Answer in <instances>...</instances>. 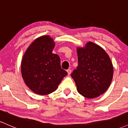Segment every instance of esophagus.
<instances>
[{
    "mask_svg": "<svg viewBox=\"0 0 128 128\" xmlns=\"http://www.w3.org/2000/svg\"><path fill=\"white\" fill-rule=\"evenodd\" d=\"M67 73H68V75H70V74H71V72H72L71 70H70V69H68V70H67Z\"/></svg>",
    "mask_w": 128,
    "mask_h": 128,
    "instance_id": "1",
    "label": "esophagus"
}]
</instances>
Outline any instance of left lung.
<instances>
[{
  "label": "left lung",
  "mask_w": 128,
  "mask_h": 128,
  "mask_svg": "<svg viewBox=\"0 0 128 128\" xmlns=\"http://www.w3.org/2000/svg\"><path fill=\"white\" fill-rule=\"evenodd\" d=\"M78 66L71 76L78 92L88 99H93L107 90L113 77V66L105 50L92 42L83 48L77 47Z\"/></svg>",
  "instance_id": "left-lung-1"
}]
</instances>
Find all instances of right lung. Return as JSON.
<instances>
[{
	"instance_id": "right-lung-1",
	"label": "right lung",
	"mask_w": 128,
	"mask_h": 128,
	"mask_svg": "<svg viewBox=\"0 0 128 128\" xmlns=\"http://www.w3.org/2000/svg\"><path fill=\"white\" fill-rule=\"evenodd\" d=\"M55 43L49 36L37 38L22 58L21 72L25 84L37 94L55 92L67 72L61 68L59 56L52 53Z\"/></svg>"
}]
</instances>
